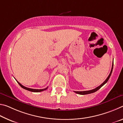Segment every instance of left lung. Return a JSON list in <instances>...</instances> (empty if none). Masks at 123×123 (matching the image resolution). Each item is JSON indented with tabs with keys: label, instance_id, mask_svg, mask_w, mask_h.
<instances>
[{
	"label": "left lung",
	"instance_id": "left-lung-1",
	"mask_svg": "<svg viewBox=\"0 0 123 123\" xmlns=\"http://www.w3.org/2000/svg\"><path fill=\"white\" fill-rule=\"evenodd\" d=\"M113 64H112V69H111V72H110V74H109V75L108 76V77L107 78V79H106L105 81H104V82L103 83V84H101L99 86L97 87V88H94V89H92V90H89V91H80V92H79V91H74V92L75 93H77V94H81V95H85V94H91V93H93L97 91L98 90V89H99L102 86H104V85H105V84H106V82L108 81V80H109V79H110V76H111V74H112V70H113Z\"/></svg>",
	"mask_w": 123,
	"mask_h": 123
}]
</instances>
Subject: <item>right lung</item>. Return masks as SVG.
I'll list each match as a JSON object with an SVG mask.
<instances>
[{
  "instance_id": "1",
  "label": "right lung",
  "mask_w": 123,
  "mask_h": 123,
  "mask_svg": "<svg viewBox=\"0 0 123 123\" xmlns=\"http://www.w3.org/2000/svg\"><path fill=\"white\" fill-rule=\"evenodd\" d=\"M17 82L18 83V84H19V85H20V86L22 88H24V89H26V90H28V91H29L33 92H39L43 91H44V90H46V89L48 88V87H47V88H44V89H36L29 88H28V87H25V86H23V85H22V84H20L19 82L17 81Z\"/></svg>"
}]
</instances>
